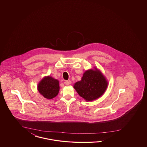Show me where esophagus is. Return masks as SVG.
I'll use <instances>...</instances> for the list:
<instances>
[{
  "mask_svg": "<svg viewBox=\"0 0 147 147\" xmlns=\"http://www.w3.org/2000/svg\"><path fill=\"white\" fill-rule=\"evenodd\" d=\"M71 82L70 80H67V81H65L64 82V84L66 85H70V84H71Z\"/></svg>",
  "mask_w": 147,
  "mask_h": 147,
  "instance_id": "34e87169",
  "label": "esophagus"
}]
</instances>
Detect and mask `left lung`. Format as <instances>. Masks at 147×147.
Instances as JSON below:
<instances>
[{"label":"left lung","instance_id":"1","mask_svg":"<svg viewBox=\"0 0 147 147\" xmlns=\"http://www.w3.org/2000/svg\"><path fill=\"white\" fill-rule=\"evenodd\" d=\"M89 69L83 74L81 80L74 85V88L86 101L101 97L106 90L108 82L105 76L96 67Z\"/></svg>","mask_w":147,"mask_h":147}]
</instances>
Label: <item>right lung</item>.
Masks as SVG:
<instances>
[{"instance_id":"right-lung-1","label":"right lung","mask_w":147,"mask_h":147,"mask_svg":"<svg viewBox=\"0 0 147 147\" xmlns=\"http://www.w3.org/2000/svg\"><path fill=\"white\" fill-rule=\"evenodd\" d=\"M39 93L47 99L55 98L59 92V81L51 76H45L38 84Z\"/></svg>"}]
</instances>
